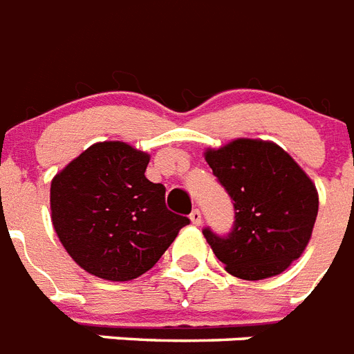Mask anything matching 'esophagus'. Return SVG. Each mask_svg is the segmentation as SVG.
<instances>
[{"label": "esophagus", "mask_w": 354, "mask_h": 354, "mask_svg": "<svg viewBox=\"0 0 354 354\" xmlns=\"http://www.w3.org/2000/svg\"><path fill=\"white\" fill-rule=\"evenodd\" d=\"M189 218H191V222H193L194 226H200V224H202V213H200L198 209L191 211V215H189Z\"/></svg>", "instance_id": "1"}]
</instances>
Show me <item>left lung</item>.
<instances>
[{
	"label": "left lung",
	"instance_id": "obj_1",
	"mask_svg": "<svg viewBox=\"0 0 354 354\" xmlns=\"http://www.w3.org/2000/svg\"><path fill=\"white\" fill-rule=\"evenodd\" d=\"M204 156L235 207L230 235L204 230L216 259L248 281L285 272L313 236L319 204L313 180L279 145L263 139H233Z\"/></svg>",
	"mask_w": 354,
	"mask_h": 354
}]
</instances>
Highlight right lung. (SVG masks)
Returning <instances> with one entry per match:
<instances>
[{"label":"right lung","mask_w":354,"mask_h":354,"mask_svg":"<svg viewBox=\"0 0 354 354\" xmlns=\"http://www.w3.org/2000/svg\"><path fill=\"white\" fill-rule=\"evenodd\" d=\"M150 156L122 141L91 145L51 182V221L75 263L106 281L149 272L187 226L147 180Z\"/></svg>","instance_id":"right-lung-1"}]
</instances>
